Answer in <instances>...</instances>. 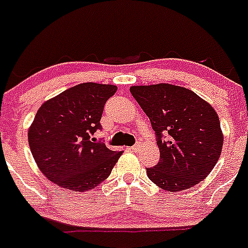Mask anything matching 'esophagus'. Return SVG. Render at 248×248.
<instances>
[{
  "mask_svg": "<svg viewBox=\"0 0 248 248\" xmlns=\"http://www.w3.org/2000/svg\"><path fill=\"white\" fill-rule=\"evenodd\" d=\"M140 149V145H134V146H130V147H127V150H130V151H137V150Z\"/></svg>",
  "mask_w": 248,
  "mask_h": 248,
  "instance_id": "esophagus-1",
  "label": "esophagus"
}]
</instances>
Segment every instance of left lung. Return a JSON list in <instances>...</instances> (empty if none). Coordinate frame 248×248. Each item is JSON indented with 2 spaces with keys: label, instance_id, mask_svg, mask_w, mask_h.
Masks as SVG:
<instances>
[{
  "label": "left lung",
  "instance_id": "obj_1",
  "mask_svg": "<svg viewBox=\"0 0 248 248\" xmlns=\"http://www.w3.org/2000/svg\"><path fill=\"white\" fill-rule=\"evenodd\" d=\"M137 103L150 118L157 137L160 160L147 176L164 190L183 191L204 180L222 153L219 118L208 102L193 91L160 83L132 85ZM170 135L162 140V134Z\"/></svg>",
  "mask_w": 248,
  "mask_h": 248
}]
</instances>
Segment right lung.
I'll return each instance as SVG.
<instances>
[{"mask_svg":"<svg viewBox=\"0 0 248 248\" xmlns=\"http://www.w3.org/2000/svg\"><path fill=\"white\" fill-rule=\"evenodd\" d=\"M116 91L112 84L82 83L37 109L29 128V145L50 182L80 193L109 176L122 151H112L93 136L102 127L105 103Z\"/></svg>","mask_w":248,"mask_h":248,"instance_id":"add662e5","label":"right lung"}]
</instances>
